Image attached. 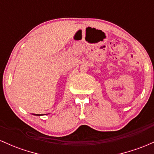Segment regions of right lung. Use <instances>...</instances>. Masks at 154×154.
Here are the masks:
<instances>
[{
	"label": "right lung",
	"instance_id": "obj_1",
	"mask_svg": "<svg viewBox=\"0 0 154 154\" xmlns=\"http://www.w3.org/2000/svg\"><path fill=\"white\" fill-rule=\"evenodd\" d=\"M33 115H35V116H42V114H32ZM48 114H44V115H47Z\"/></svg>",
	"mask_w": 154,
	"mask_h": 154
}]
</instances>
